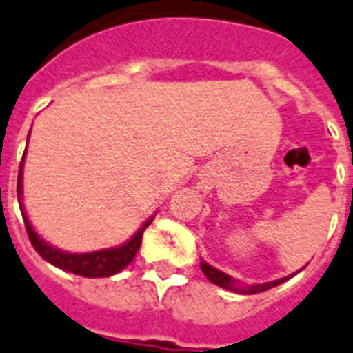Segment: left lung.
<instances>
[{"label":"left lung","mask_w":353,"mask_h":353,"mask_svg":"<svg viewBox=\"0 0 353 353\" xmlns=\"http://www.w3.org/2000/svg\"><path fill=\"white\" fill-rule=\"evenodd\" d=\"M201 270L203 274L208 277V281H212L214 285L226 288V290L239 292V294H259V292L270 290V288L281 285V283H285V281H288L292 277L288 276V277H283V279L272 281V283H263V285H254V286H241V288H239V286H236V283H234V279H232L230 276H226V274H223L221 270H217V268L210 266L208 263H205V261H201Z\"/></svg>","instance_id":"8db88e82"}]
</instances>
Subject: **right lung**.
I'll return each mask as SVG.
<instances>
[{"label":"right lung","mask_w":353,"mask_h":353,"mask_svg":"<svg viewBox=\"0 0 353 353\" xmlns=\"http://www.w3.org/2000/svg\"><path fill=\"white\" fill-rule=\"evenodd\" d=\"M30 136V132H28ZM23 159H25V154H23ZM23 159L21 165H19V174H18V201L19 208H21L23 221H25V228H27L28 239L32 243V246L36 248V252L45 261H48L50 265L61 268V270L72 272L76 276L83 277H108L114 276L117 272H121L127 265H130L132 259L136 257L139 246H141L143 232L152 223L154 217H150L145 225L139 228V230L132 236V239H128L125 245L117 246V248H108V250H97V252H88V254H68V252L57 250L54 246H50L48 243H45L41 237L37 236L34 232L32 225L28 223L25 212H23L21 205V170H23Z\"/></svg>","instance_id":"1"}]
</instances>
